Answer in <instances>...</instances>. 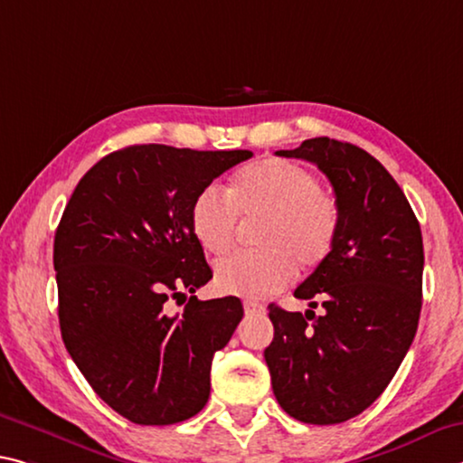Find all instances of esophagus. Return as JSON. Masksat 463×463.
Instances as JSON below:
<instances>
[{"label": "esophagus", "instance_id": "obj_1", "mask_svg": "<svg viewBox=\"0 0 463 463\" xmlns=\"http://www.w3.org/2000/svg\"><path fill=\"white\" fill-rule=\"evenodd\" d=\"M243 307H245V315H249V317H251V315H263V313H266V307L260 305V303H255V300H245Z\"/></svg>", "mask_w": 463, "mask_h": 463}]
</instances>
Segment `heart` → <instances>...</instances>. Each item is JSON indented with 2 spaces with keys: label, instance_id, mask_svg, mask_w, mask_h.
<instances>
[{
  "label": "heart",
  "instance_id": "b5f03b06",
  "mask_svg": "<svg viewBox=\"0 0 463 463\" xmlns=\"http://www.w3.org/2000/svg\"><path fill=\"white\" fill-rule=\"evenodd\" d=\"M241 220H263L253 243L260 251L237 253L216 263L214 284L222 295L261 298L282 290L298 269H313L332 251L340 210L307 168L266 158L243 168L229 197L210 185L192 205V231L205 251L222 255Z\"/></svg>",
  "mask_w": 463,
  "mask_h": 463
}]
</instances>
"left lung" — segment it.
Segmentation results:
<instances>
[{"label": "left lung", "instance_id": "1", "mask_svg": "<svg viewBox=\"0 0 463 463\" xmlns=\"http://www.w3.org/2000/svg\"><path fill=\"white\" fill-rule=\"evenodd\" d=\"M278 156L317 165L332 183L340 224L332 251L295 290L311 309L271 303L263 352L286 414L337 424L371 406L412 344L422 307V232L385 166L354 144L305 139ZM322 307L319 316L314 309Z\"/></svg>", "mask_w": 463, "mask_h": 463}]
</instances>
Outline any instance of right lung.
I'll return each mask as SVG.
<instances>
[{
    "label": "right lung",
    "instance_id": "right-lung-1",
    "mask_svg": "<svg viewBox=\"0 0 463 463\" xmlns=\"http://www.w3.org/2000/svg\"><path fill=\"white\" fill-rule=\"evenodd\" d=\"M249 150L139 144L100 158L73 189L53 266L65 348L99 398L136 424L195 416L210 398L214 352L243 319L237 297L197 300L212 269L192 205ZM193 295L181 316L171 298Z\"/></svg>",
    "mask_w": 463,
    "mask_h": 463
}]
</instances>
